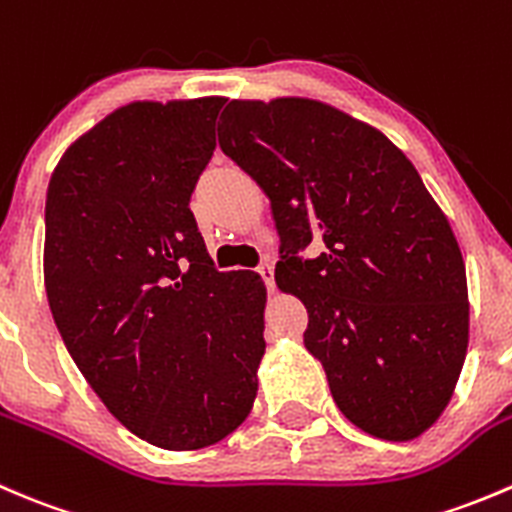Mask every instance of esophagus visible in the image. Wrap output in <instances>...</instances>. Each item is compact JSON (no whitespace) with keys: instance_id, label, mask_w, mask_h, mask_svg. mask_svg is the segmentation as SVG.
<instances>
[{"instance_id":"1","label":"esophagus","mask_w":512,"mask_h":512,"mask_svg":"<svg viewBox=\"0 0 512 512\" xmlns=\"http://www.w3.org/2000/svg\"><path fill=\"white\" fill-rule=\"evenodd\" d=\"M256 271L261 273V278H263V281H266V286L273 291V286H276V283H273V266H271V263H261V266H258Z\"/></svg>"}]
</instances>
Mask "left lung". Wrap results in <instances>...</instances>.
<instances>
[{"label":"left lung","instance_id":"1","mask_svg":"<svg viewBox=\"0 0 512 512\" xmlns=\"http://www.w3.org/2000/svg\"><path fill=\"white\" fill-rule=\"evenodd\" d=\"M219 146L271 201L276 283L308 311L303 343L363 433L423 435L468 353L458 239L408 156L376 126L306 96L231 99ZM321 240L311 262L298 248Z\"/></svg>","mask_w":512,"mask_h":512}]
</instances>
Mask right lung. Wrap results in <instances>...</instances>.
<instances>
[{
    "instance_id": "add662e5",
    "label": "right lung",
    "mask_w": 512,
    "mask_h": 512,
    "mask_svg": "<svg viewBox=\"0 0 512 512\" xmlns=\"http://www.w3.org/2000/svg\"><path fill=\"white\" fill-rule=\"evenodd\" d=\"M224 96L131 101L79 136L44 211L54 323L111 416L151 445L199 450L249 418L266 286L216 271L191 194Z\"/></svg>"
}]
</instances>
